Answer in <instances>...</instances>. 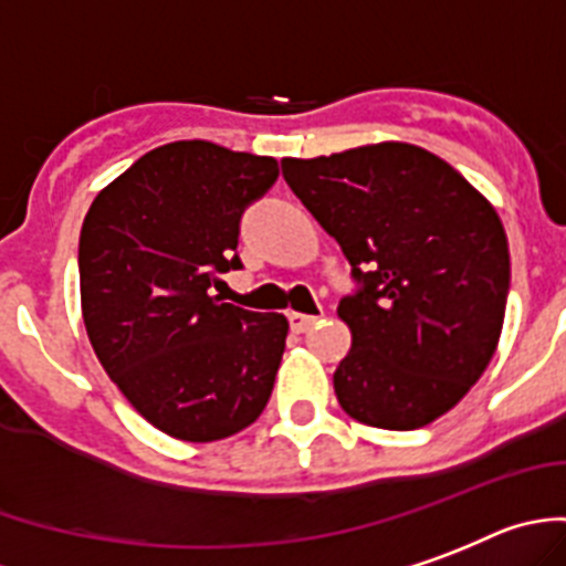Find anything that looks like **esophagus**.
Here are the masks:
<instances>
[{
	"instance_id": "1",
	"label": "esophagus",
	"mask_w": 566,
	"mask_h": 566,
	"mask_svg": "<svg viewBox=\"0 0 566 566\" xmlns=\"http://www.w3.org/2000/svg\"><path fill=\"white\" fill-rule=\"evenodd\" d=\"M287 321H290V329H293V333H307V329L315 324V315L290 313Z\"/></svg>"
}]
</instances>
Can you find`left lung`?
Here are the masks:
<instances>
[{
	"instance_id": "obj_1",
	"label": "left lung",
	"mask_w": 566,
	"mask_h": 566,
	"mask_svg": "<svg viewBox=\"0 0 566 566\" xmlns=\"http://www.w3.org/2000/svg\"><path fill=\"white\" fill-rule=\"evenodd\" d=\"M282 175L353 268L355 290L338 302L353 329L333 375L340 409L391 431L454 409L491 364L511 290L491 202L409 144L287 157Z\"/></svg>"
}]
</instances>
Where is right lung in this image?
Returning a JSON list of instances; mask_svg holds the SVG:
<instances>
[{"label": "right lung", "mask_w": 566, "mask_h": 566, "mask_svg": "<svg viewBox=\"0 0 566 566\" xmlns=\"http://www.w3.org/2000/svg\"><path fill=\"white\" fill-rule=\"evenodd\" d=\"M279 180L273 157L180 140L149 151L86 211L81 307L112 384L155 429L213 442L271 400L287 318L211 295L239 271V222Z\"/></svg>", "instance_id": "right-lung-1"}]
</instances>
